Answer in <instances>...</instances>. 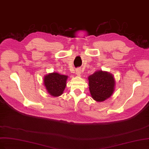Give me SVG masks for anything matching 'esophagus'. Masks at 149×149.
<instances>
[{"label": "esophagus", "instance_id": "1", "mask_svg": "<svg viewBox=\"0 0 149 149\" xmlns=\"http://www.w3.org/2000/svg\"><path fill=\"white\" fill-rule=\"evenodd\" d=\"M81 73H82V70L80 69V68H78V69H76V74L78 75H80V74H81Z\"/></svg>", "mask_w": 149, "mask_h": 149}]
</instances>
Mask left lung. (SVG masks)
<instances>
[{"instance_id": "left-lung-1", "label": "left lung", "mask_w": 149, "mask_h": 149, "mask_svg": "<svg viewBox=\"0 0 149 149\" xmlns=\"http://www.w3.org/2000/svg\"><path fill=\"white\" fill-rule=\"evenodd\" d=\"M89 91L92 98L97 102H102L112 95L115 80L112 74L102 70L97 71L88 77Z\"/></svg>"}]
</instances>
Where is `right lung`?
I'll use <instances>...</instances> for the list:
<instances>
[{"label":"right lung","mask_w":149,"mask_h":149,"mask_svg":"<svg viewBox=\"0 0 149 149\" xmlns=\"http://www.w3.org/2000/svg\"><path fill=\"white\" fill-rule=\"evenodd\" d=\"M68 76L58 73H51L45 76L44 83L50 95L58 97L62 94L66 86Z\"/></svg>","instance_id":"obj_1"}]
</instances>
